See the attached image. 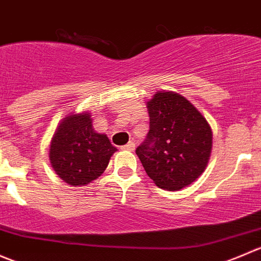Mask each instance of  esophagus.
Segmentation results:
<instances>
[{
	"label": "esophagus",
	"mask_w": 261,
	"mask_h": 261,
	"mask_svg": "<svg viewBox=\"0 0 261 261\" xmlns=\"http://www.w3.org/2000/svg\"><path fill=\"white\" fill-rule=\"evenodd\" d=\"M134 147H136V144H134V142L130 141V142H128L125 146H123L122 149H125V151H133Z\"/></svg>",
	"instance_id": "1"
}]
</instances>
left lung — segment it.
Masks as SVG:
<instances>
[{
	"label": "left lung",
	"instance_id": "left-lung-1",
	"mask_svg": "<svg viewBox=\"0 0 261 261\" xmlns=\"http://www.w3.org/2000/svg\"><path fill=\"white\" fill-rule=\"evenodd\" d=\"M149 132L136 153L147 175L161 189L180 190L205 170L212 151V129L181 95L157 91L147 101Z\"/></svg>",
	"mask_w": 261,
	"mask_h": 261
}]
</instances>
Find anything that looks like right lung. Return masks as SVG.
<instances>
[{"label":"right lung","mask_w":261,"mask_h":261,"mask_svg":"<svg viewBox=\"0 0 261 261\" xmlns=\"http://www.w3.org/2000/svg\"><path fill=\"white\" fill-rule=\"evenodd\" d=\"M115 151L107 134L94 130L90 113H72L61 120L54 132L49 160L64 182L80 187L101 176Z\"/></svg>","instance_id":"1"}]
</instances>
